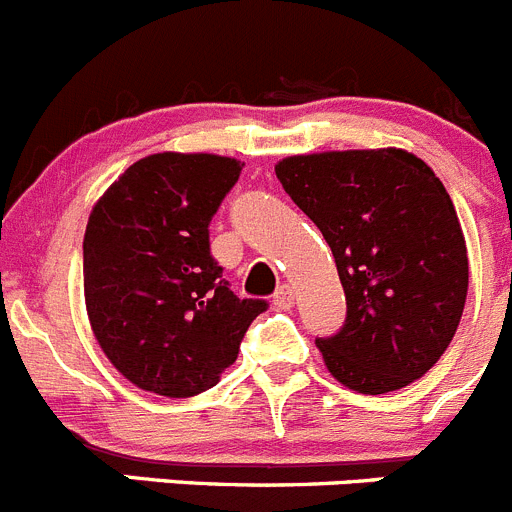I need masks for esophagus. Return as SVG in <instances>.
Returning <instances> with one entry per match:
<instances>
[{"label": "esophagus", "instance_id": "esophagus-1", "mask_svg": "<svg viewBox=\"0 0 512 512\" xmlns=\"http://www.w3.org/2000/svg\"><path fill=\"white\" fill-rule=\"evenodd\" d=\"M294 304V289L289 287V284H284V287L276 289L274 294V307L276 309H289Z\"/></svg>", "mask_w": 512, "mask_h": 512}]
</instances>
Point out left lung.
<instances>
[{"mask_svg": "<svg viewBox=\"0 0 512 512\" xmlns=\"http://www.w3.org/2000/svg\"><path fill=\"white\" fill-rule=\"evenodd\" d=\"M274 170L325 236L345 289V325L317 340L327 370L370 396L414 383L449 348L470 281L442 180L393 147L297 154Z\"/></svg>", "mask_w": 512, "mask_h": 512, "instance_id": "left-lung-1", "label": "left lung"}]
</instances>
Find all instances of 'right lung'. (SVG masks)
I'll return each instance as SVG.
<instances>
[{
  "instance_id": "obj_1",
  "label": "right lung",
  "mask_w": 512,
  "mask_h": 512,
  "mask_svg": "<svg viewBox=\"0 0 512 512\" xmlns=\"http://www.w3.org/2000/svg\"><path fill=\"white\" fill-rule=\"evenodd\" d=\"M241 170L218 154H149L93 205L88 320L106 358L144 391L187 398L213 388L269 307L238 299L210 256V220Z\"/></svg>"
}]
</instances>
